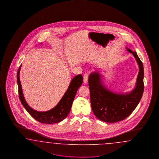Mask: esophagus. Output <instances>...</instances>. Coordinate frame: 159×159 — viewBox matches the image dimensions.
I'll use <instances>...</instances> for the list:
<instances>
[{
	"label": "esophagus",
	"mask_w": 159,
	"mask_h": 159,
	"mask_svg": "<svg viewBox=\"0 0 159 159\" xmlns=\"http://www.w3.org/2000/svg\"><path fill=\"white\" fill-rule=\"evenodd\" d=\"M89 76V73H85L84 75V76H83V82H84L85 83H86L87 82Z\"/></svg>",
	"instance_id": "esophagus-1"
}]
</instances>
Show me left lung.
I'll return each mask as SVG.
<instances>
[{
    "label": "left lung",
    "instance_id": "left-lung-1",
    "mask_svg": "<svg viewBox=\"0 0 159 159\" xmlns=\"http://www.w3.org/2000/svg\"><path fill=\"white\" fill-rule=\"evenodd\" d=\"M127 50L134 55L139 67L136 87L130 93L118 94L107 90L102 84L98 73H93L89 77L92 110L98 119L106 122H119L130 116L138 105L144 91L142 62L136 52Z\"/></svg>",
    "mask_w": 159,
    "mask_h": 159
}]
</instances>
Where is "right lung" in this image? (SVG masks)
<instances>
[{"instance_id": "obj_1", "label": "right lung", "mask_w": 159, "mask_h": 159, "mask_svg": "<svg viewBox=\"0 0 159 159\" xmlns=\"http://www.w3.org/2000/svg\"><path fill=\"white\" fill-rule=\"evenodd\" d=\"M20 68L21 66L19 68L17 74L19 95L20 101L22 105L24 106L25 109L35 120H38L41 123L52 124L58 123L63 120L69 114L77 90L82 85L83 80L82 75H79L73 79L67 91L63 95L61 101L53 108L45 112H39L31 108L25 101L21 83L20 81Z\"/></svg>"}]
</instances>
